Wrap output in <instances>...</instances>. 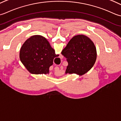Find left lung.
<instances>
[{
	"mask_svg": "<svg viewBox=\"0 0 121 121\" xmlns=\"http://www.w3.org/2000/svg\"><path fill=\"white\" fill-rule=\"evenodd\" d=\"M61 53L68 61L66 73L85 74L93 67L97 59L94 43L84 35L73 36Z\"/></svg>",
	"mask_w": 121,
	"mask_h": 121,
	"instance_id": "8db88e82",
	"label": "left lung"
}]
</instances>
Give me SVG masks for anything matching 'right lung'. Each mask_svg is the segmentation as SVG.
<instances>
[{
	"instance_id": "right-lung-1",
	"label": "right lung",
	"mask_w": 121,
	"mask_h": 121,
	"mask_svg": "<svg viewBox=\"0 0 121 121\" xmlns=\"http://www.w3.org/2000/svg\"><path fill=\"white\" fill-rule=\"evenodd\" d=\"M48 41L41 35H33L26 41L20 51V59L32 74H46L53 65L54 58L58 57Z\"/></svg>"
}]
</instances>
